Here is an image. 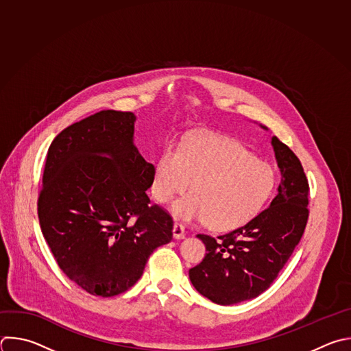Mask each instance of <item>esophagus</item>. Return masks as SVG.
I'll use <instances>...</instances> for the list:
<instances>
[{
	"instance_id": "obj_1",
	"label": "esophagus",
	"mask_w": 351,
	"mask_h": 351,
	"mask_svg": "<svg viewBox=\"0 0 351 351\" xmlns=\"http://www.w3.org/2000/svg\"><path fill=\"white\" fill-rule=\"evenodd\" d=\"M184 236H186L184 226L180 221H175V224H173V237L176 240H180V239H184Z\"/></svg>"
}]
</instances>
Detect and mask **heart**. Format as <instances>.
Here are the masks:
<instances>
[{
  "instance_id": "heart-1",
  "label": "heart",
  "mask_w": 351,
  "mask_h": 351,
  "mask_svg": "<svg viewBox=\"0 0 351 351\" xmlns=\"http://www.w3.org/2000/svg\"><path fill=\"white\" fill-rule=\"evenodd\" d=\"M173 212L186 220H205L210 228L232 230L247 224L269 199L276 173L241 145L227 139L194 138L182 149L167 146L160 154L152 191L168 202L189 190Z\"/></svg>"
}]
</instances>
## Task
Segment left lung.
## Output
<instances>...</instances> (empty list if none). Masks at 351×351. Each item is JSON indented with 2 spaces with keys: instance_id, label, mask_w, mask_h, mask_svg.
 Here are the masks:
<instances>
[{
  "instance_id": "8db88e82",
  "label": "left lung",
  "mask_w": 351,
  "mask_h": 351,
  "mask_svg": "<svg viewBox=\"0 0 351 351\" xmlns=\"http://www.w3.org/2000/svg\"><path fill=\"white\" fill-rule=\"evenodd\" d=\"M281 182L269 208L226 234H197L206 254L190 269L194 288L213 303L228 306L265 292L299 244L308 219V180L295 153L273 136Z\"/></svg>"
}]
</instances>
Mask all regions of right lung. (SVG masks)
<instances>
[{
    "instance_id": "1",
    "label": "right lung",
    "mask_w": 351,
    "mask_h": 351,
    "mask_svg": "<svg viewBox=\"0 0 351 351\" xmlns=\"http://www.w3.org/2000/svg\"><path fill=\"white\" fill-rule=\"evenodd\" d=\"M135 119L99 111L63 130L47 154L41 231L60 270L95 296L128 291L172 240V216L146 194L154 165L134 145Z\"/></svg>"
}]
</instances>
